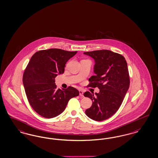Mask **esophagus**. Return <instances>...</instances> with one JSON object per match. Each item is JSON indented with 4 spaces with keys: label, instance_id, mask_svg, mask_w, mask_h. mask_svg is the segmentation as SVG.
Returning a JSON list of instances; mask_svg holds the SVG:
<instances>
[{
    "label": "esophagus",
    "instance_id": "34e87169",
    "mask_svg": "<svg viewBox=\"0 0 158 158\" xmlns=\"http://www.w3.org/2000/svg\"><path fill=\"white\" fill-rule=\"evenodd\" d=\"M79 95L81 96H83V91L82 90H79Z\"/></svg>",
    "mask_w": 158,
    "mask_h": 158
}]
</instances>
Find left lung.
<instances>
[{
	"label": "left lung",
	"instance_id": "obj_1",
	"mask_svg": "<svg viewBox=\"0 0 158 158\" xmlns=\"http://www.w3.org/2000/svg\"><path fill=\"white\" fill-rule=\"evenodd\" d=\"M95 61V75L89 78L87 87H98V93L89 92L83 95L92 100L85 111L90 118L97 121L107 120L117 112L130 87V76L125 58L107 49L85 52Z\"/></svg>",
	"mask_w": 158,
	"mask_h": 158
}]
</instances>
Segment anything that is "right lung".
Instances as JSON below:
<instances>
[{
	"label": "right lung",
	"mask_w": 158,
	"mask_h": 158,
	"mask_svg": "<svg viewBox=\"0 0 158 158\" xmlns=\"http://www.w3.org/2000/svg\"><path fill=\"white\" fill-rule=\"evenodd\" d=\"M76 53L58 48L41 50L33 55L24 70L23 83L28 101L44 118L60 114L69 100L79 94L74 87L61 90L55 83V77L64 73L67 61Z\"/></svg>",
	"instance_id": "1"
}]
</instances>
